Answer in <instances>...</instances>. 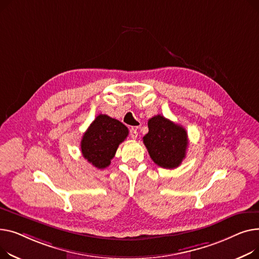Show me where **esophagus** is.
I'll return each instance as SVG.
<instances>
[{"mask_svg":"<svg viewBox=\"0 0 259 259\" xmlns=\"http://www.w3.org/2000/svg\"><path fill=\"white\" fill-rule=\"evenodd\" d=\"M130 136H131V138H133V139H136L137 137H138V132H137L136 127H132L130 130Z\"/></svg>","mask_w":259,"mask_h":259,"instance_id":"obj_1","label":"esophagus"}]
</instances>
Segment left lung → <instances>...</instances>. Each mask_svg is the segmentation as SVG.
Returning a JSON list of instances; mask_svg holds the SVG:
<instances>
[{
	"instance_id": "8db88e82",
	"label": "left lung",
	"mask_w": 259,
	"mask_h": 259,
	"mask_svg": "<svg viewBox=\"0 0 259 259\" xmlns=\"http://www.w3.org/2000/svg\"><path fill=\"white\" fill-rule=\"evenodd\" d=\"M147 124L148 133L143 137V143L150 158L163 168H177L186 156V130L162 115L150 118Z\"/></svg>"
}]
</instances>
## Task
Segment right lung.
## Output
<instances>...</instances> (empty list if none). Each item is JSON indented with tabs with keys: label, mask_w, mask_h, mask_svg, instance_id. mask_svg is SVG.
I'll use <instances>...</instances> for the list:
<instances>
[{
	"label": "right lung",
	"mask_w": 259,
	"mask_h": 259,
	"mask_svg": "<svg viewBox=\"0 0 259 259\" xmlns=\"http://www.w3.org/2000/svg\"><path fill=\"white\" fill-rule=\"evenodd\" d=\"M127 135L128 130L122 122L100 114L82 136V156L96 168L103 169L111 164L119 144L125 140Z\"/></svg>",
	"instance_id": "obj_1"
}]
</instances>
